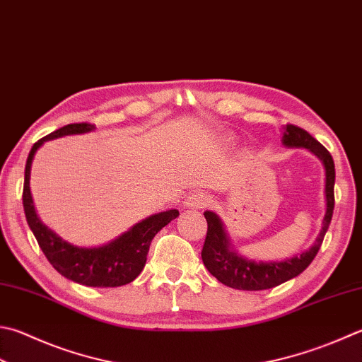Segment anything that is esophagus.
<instances>
[{
    "mask_svg": "<svg viewBox=\"0 0 362 362\" xmlns=\"http://www.w3.org/2000/svg\"><path fill=\"white\" fill-rule=\"evenodd\" d=\"M211 203L209 195H206L204 192H200V190H195V192H190L186 199H184V206L189 209H200L208 206Z\"/></svg>",
    "mask_w": 362,
    "mask_h": 362,
    "instance_id": "1",
    "label": "esophagus"
}]
</instances>
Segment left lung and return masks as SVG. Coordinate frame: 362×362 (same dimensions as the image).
Here are the masks:
<instances>
[{"instance_id": "1", "label": "left lung", "mask_w": 362, "mask_h": 362, "mask_svg": "<svg viewBox=\"0 0 362 362\" xmlns=\"http://www.w3.org/2000/svg\"><path fill=\"white\" fill-rule=\"evenodd\" d=\"M282 143L288 148L308 149L323 163L326 213L323 217L322 230H320V235L312 247L303 252V254L285 258L281 262H255L238 254L231 247L230 236L225 231L221 217L213 211H204V219L208 222V233L203 244L202 260L211 274L227 287L249 291L266 290L277 287V285L299 276L315 258L326 231L329 228L334 211V181H336V170H334V160L329 151L322 143L313 139L309 132L293 124L284 126Z\"/></svg>"}]
</instances>
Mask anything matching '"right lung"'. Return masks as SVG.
Listing matches in <instances>:
<instances>
[{"mask_svg": "<svg viewBox=\"0 0 362 362\" xmlns=\"http://www.w3.org/2000/svg\"><path fill=\"white\" fill-rule=\"evenodd\" d=\"M91 131H94V124L77 122V124L61 127L34 143L25 165L23 209L26 222H28L33 235L36 236L39 247L42 249L47 260L61 276L77 284L86 285V287H121V285L131 284L143 271L153 238L167 223L176 219L180 216V211L168 209L163 213L149 216L124 231L117 240L99 245V247H78V245L69 244L40 222L36 209H34L30 189L34 154L45 141L64 137V135L86 134Z\"/></svg>", "mask_w": 362, "mask_h": 362, "instance_id": "obj_1", "label": "right lung"}]
</instances>
